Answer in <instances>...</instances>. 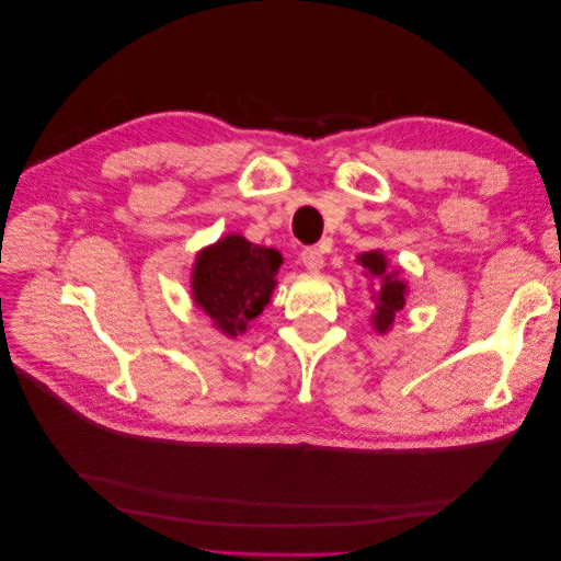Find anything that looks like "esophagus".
<instances>
[{
	"instance_id": "obj_1",
	"label": "esophagus",
	"mask_w": 561,
	"mask_h": 561,
	"mask_svg": "<svg viewBox=\"0 0 561 561\" xmlns=\"http://www.w3.org/2000/svg\"><path fill=\"white\" fill-rule=\"evenodd\" d=\"M301 264L307 266L309 271H318L322 268V264H325V257H322V250L320 248H304L301 252Z\"/></svg>"
}]
</instances>
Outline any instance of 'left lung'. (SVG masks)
Returning <instances> with one entry per match:
<instances>
[{"label": "left lung", "instance_id": "8db88e82", "mask_svg": "<svg viewBox=\"0 0 561 561\" xmlns=\"http://www.w3.org/2000/svg\"><path fill=\"white\" fill-rule=\"evenodd\" d=\"M358 262L369 271L371 276L381 278V290L377 295V313H375V328L379 332H386L393 322V316L404 307V283L398 280V271L396 274H388L386 271V257L375 250V252H365L358 257Z\"/></svg>", "mask_w": 561, "mask_h": 561}]
</instances>
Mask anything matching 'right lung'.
I'll return each instance as SVG.
<instances>
[{
	"label": "right lung",
	"instance_id": "1",
	"mask_svg": "<svg viewBox=\"0 0 561 561\" xmlns=\"http://www.w3.org/2000/svg\"><path fill=\"white\" fill-rule=\"evenodd\" d=\"M283 257L274 248L248 243L243 236H227L203 250L194 266V301L229 336L243 334L257 318L276 287Z\"/></svg>",
	"mask_w": 561,
	"mask_h": 561
}]
</instances>
